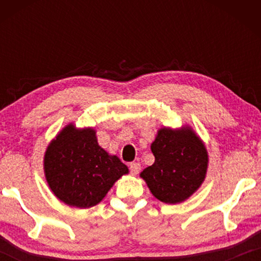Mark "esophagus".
I'll list each match as a JSON object with an SVG mask.
<instances>
[{
	"label": "esophagus",
	"mask_w": 261,
	"mask_h": 261,
	"mask_svg": "<svg viewBox=\"0 0 261 261\" xmlns=\"http://www.w3.org/2000/svg\"><path fill=\"white\" fill-rule=\"evenodd\" d=\"M140 169H141V166H140V164H139V163H137V162L130 163L129 170H130L132 173H134V174L139 173V171H140Z\"/></svg>",
	"instance_id": "esophagus-1"
}]
</instances>
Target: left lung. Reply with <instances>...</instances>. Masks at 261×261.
<instances>
[{
	"instance_id": "obj_1",
	"label": "left lung",
	"mask_w": 261,
	"mask_h": 261,
	"mask_svg": "<svg viewBox=\"0 0 261 261\" xmlns=\"http://www.w3.org/2000/svg\"><path fill=\"white\" fill-rule=\"evenodd\" d=\"M153 165L140 176L154 197L176 204L194 194L204 180L208 154L203 142L189 128L172 130L163 128L151 146Z\"/></svg>"
}]
</instances>
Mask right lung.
<instances>
[{"label":"right lung","mask_w":261,"mask_h":261,"mask_svg":"<svg viewBox=\"0 0 261 261\" xmlns=\"http://www.w3.org/2000/svg\"><path fill=\"white\" fill-rule=\"evenodd\" d=\"M44 169L53 194L77 208L97 204L113 184L128 173L116 155L99 147L94 129H76L72 124L48 146Z\"/></svg>","instance_id":"obj_1"}]
</instances>
